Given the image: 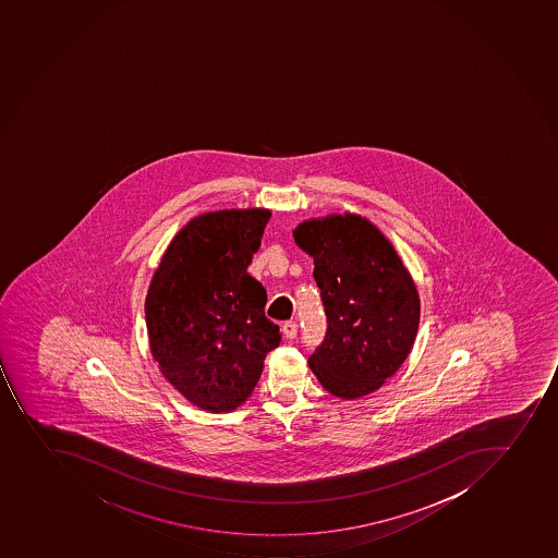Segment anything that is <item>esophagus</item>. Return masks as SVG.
Masks as SVG:
<instances>
[{
  "instance_id": "obj_1",
  "label": "esophagus",
  "mask_w": 558,
  "mask_h": 558,
  "mask_svg": "<svg viewBox=\"0 0 558 558\" xmlns=\"http://www.w3.org/2000/svg\"><path fill=\"white\" fill-rule=\"evenodd\" d=\"M281 332L286 336L287 339H294L298 336V323L296 322H286L281 325Z\"/></svg>"
}]
</instances>
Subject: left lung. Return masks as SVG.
Returning a JSON list of instances; mask_svg holds the SVG:
<instances>
[{"mask_svg": "<svg viewBox=\"0 0 558 558\" xmlns=\"http://www.w3.org/2000/svg\"><path fill=\"white\" fill-rule=\"evenodd\" d=\"M294 241L314 258L327 333L308 364L328 393H374L410 355L420 300L388 239L359 215L307 220Z\"/></svg>", "mask_w": 558, "mask_h": 558, "instance_id": "left-lung-1", "label": "left lung"}]
</instances>
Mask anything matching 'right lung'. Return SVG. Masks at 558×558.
<instances>
[{
  "label": "right lung",
  "mask_w": 558,
  "mask_h": 558,
  "mask_svg": "<svg viewBox=\"0 0 558 558\" xmlns=\"http://www.w3.org/2000/svg\"><path fill=\"white\" fill-rule=\"evenodd\" d=\"M271 211L220 210L190 220L170 242L145 300L148 341L165 377L211 413L244 404L264 359L280 347L266 289L247 275Z\"/></svg>",
  "instance_id": "obj_1"
}]
</instances>
